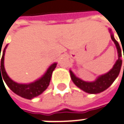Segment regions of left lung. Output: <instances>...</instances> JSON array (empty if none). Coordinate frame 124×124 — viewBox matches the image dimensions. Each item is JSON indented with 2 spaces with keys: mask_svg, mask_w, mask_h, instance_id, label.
Returning <instances> with one entry per match:
<instances>
[{
  "mask_svg": "<svg viewBox=\"0 0 124 124\" xmlns=\"http://www.w3.org/2000/svg\"><path fill=\"white\" fill-rule=\"evenodd\" d=\"M109 31L110 32L111 39L116 46V50H117V53H118V60L116 61L112 69L107 73L99 76L94 81H85L84 80L79 78L78 77H76L74 72L71 70H69L70 77L72 81L74 82V84H75L78 88H79L80 89H81L85 93H88L90 94H98L101 92H103L113 84V82L116 80V78L118 77L121 68V64H122L121 50L119 43L115 40L114 37V34L110 29H109Z\"/></svg>",
  "mask_w": 124,
  "mask_h": 124,
  "instance_id": "8db88e82",
  "label": "left lung"
}]
</instances>
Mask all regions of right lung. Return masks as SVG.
I'll list each match as a JSON object with an SVG mask.
<instances>
[{"label": "right lung", "mask_w": 124, "mask_h": 124, "mask_svg": "<svg viewBox=\"0 0 124 124\" xmlns=\"http://www.w3.org/2000/svg\"><path fill=\"white\" fill-rule=\"evenodd\" d=\"M7 47H8V45L4 48L2 57H1L0 66V79L2 81V78H3L4 81L7 84V85L10 88L12 91H13L15 94L18 95L19 96L24 98L31 100L39 96L40 94H42L43 91H45L47 89V88L50 84L52 74L57 66V63L54 62L53 64H52L48 67L46 73L39 79L36 80L35 81L29 83V84H19L14 81L13 80H12L9 77L4 67V57H5V50ZM1 73L2 74V75H1Z\"/></svg>", "instance_id": "right-lung-1"}]
</instances>
